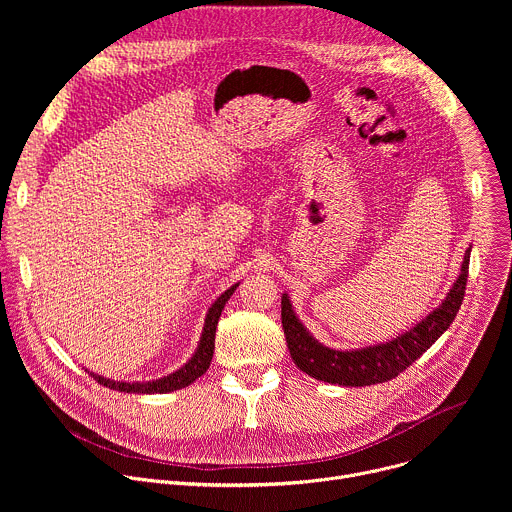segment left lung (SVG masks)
Instances as JSON below:
<instances>
[{"instance_id":"1","label":"left lung","mask_w":512,"mask_h":512,"mask_svg":"<svg viewBox=\"0 0 512 512\" xmlns=\"http://www.w3.org/2000/svg\"><path fill=\"white\" fill-rule=\"evenodd\" d=\"M470 251L466 249L460 275L452 283L442 304L433 308L415 326L401 332L399 336L362 348H330L322 344L312 332L302 324L289 296L283 291L281 296V326L285 342L296 367L306 375L340 385V387H369L385 383L403 373L413 364L437 338H440L454 322L466 291Z\"/></svg>"}]
</instances>
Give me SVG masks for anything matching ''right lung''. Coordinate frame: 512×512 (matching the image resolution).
Here are the masks:
<instances>
[{
  "label": "right lung",
  "instance_id": "1",
  "mask_svg": "<svg viewBox=\"0 0 512 512\" xmlns=\"http://www.w3.org/2000/svg\"><path fill=\"white\" fill-rule=\"evenodd\" d=\"M239 283H233L227 291H223V294L218 296L214 300V304L208 308L198 346H196L194 354L182 364L178 371H174V373H170L162 379H154V381H113V379L101 377L97 373H91V377L103 387H109V389L119 391V393H135V395H162V393H172V391L188 387L198 377H202L210 367V360H212V354H214V334H216L218 318H221V312L225 310V304L231 300V296L235 294V289L239 287Z\"/></svg>",
  "mask_w": 512,
  "mask_h": 512
}]
</instances>
